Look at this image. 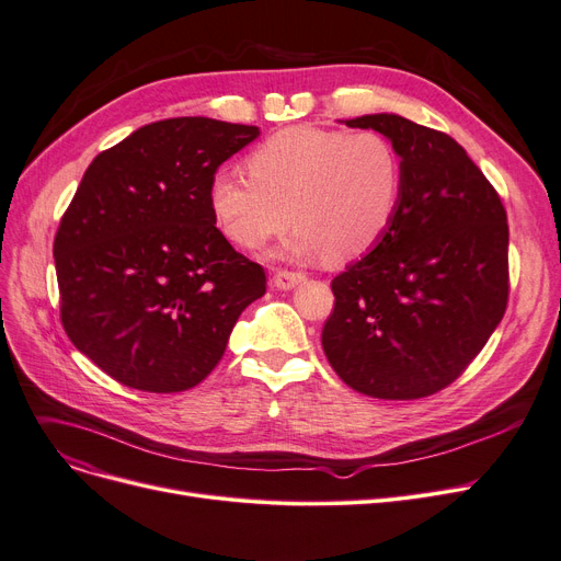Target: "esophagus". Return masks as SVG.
<instances>
[{"mask_svg": "<svg viewBox=\"0 0 561 561\" xmlns=\"http://www.w3.org/2000/svg\"><path fill=\"white\" fill-rule=\"evenodd\" d=\"M307 279L305 273H294V271H277L273 277V286H277L279 290H290L300 286Z\"/></svg>", "mask_w": 561, "mask_h": 561, "instance_id": "esophagus-1", "label": "esophagus"}]
</instances>
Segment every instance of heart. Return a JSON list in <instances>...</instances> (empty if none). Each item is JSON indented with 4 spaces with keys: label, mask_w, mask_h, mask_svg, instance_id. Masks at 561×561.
Returning <instances> with one entry per match:
<instances>
[{
    "label": "heart",
    "mask_w": 561,
    "mask_h": 561,
    "mask_svg": "<svg viewBox=\"0 0 561 561\" xmlns=\"http://www.w3.org/2000/svg\"><path fill=\"white\" fill-rule=\"evenodd\" d=\"M248 174L220 169L208 183L213 222L240 250H259L294 220L286 256L353 261L378 245L401 206V158L374 130L284 128L250 153Z\"/></svg>",
    "instance_id": "1"
}]
</instances>
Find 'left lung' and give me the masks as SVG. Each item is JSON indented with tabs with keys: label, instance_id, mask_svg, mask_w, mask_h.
<instances>
[{
	"label": "left lung",
	"instance_id": "obj_1",
	"mask_svg": "<svg viewBox=\"0 0 561 561\" xmlns=\"http://www.w3.org/2000/svg\"><path fill=\"white\" fill-rule=\"evenodd\" d=\"M403 169L401 206L378 245L332 279L323 351L374 399L440 392L479 355L508 300V225L500 194L449 135L399 114H364Z\"/></svg>",
	"mask_w": 561,
	"mask_h": 561
}]
</instances>
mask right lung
<instances>
[{"instance_id": "obj_1", "label": "right lung", "mask_w": 561, "mask_h": 561, "mask_svg": "<svg viewBox=\"0 0 561 561\" xmlns=\"http://www.w3.org/2000/svg\"><path fill=\"white\" fill-rule=\"evenodd\" d=\"M256 126L164 118L93 158L55 238L61 323L95 367L141 392H185L222 359L263 267L231 248L208 183Z\"/></svg>"}]
</instances>
